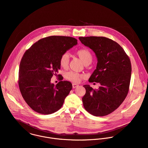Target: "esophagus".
Wrapping results in <instances>:
<instances>
[{"label": "esophagus", "mask_w": 148, "mask_h": 148, "mask_svg": "<svg viewBox=\"0 0 148 148\" xmlns=\"http://www.w3.org/2000/svg\"><path fill=\"white\" fill-rule=\"evenodd\" d=\"M78 86V85L76 84H73V88H77Z\"/></svg>", "instance_id": "esophagus-1"}]
</instances>
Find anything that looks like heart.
Listing matches in <instances>:
<instances>
[{
    "instance_id": "heart-1",
    "label": "heart",
    "mask_w": 148,
    "mask_h": 148,
    "mask_svg": "<svg viewBox=\"0 0 148 148\" xmlns=\"http://www.w3.org/2000/svg\"><path fill=\"white\" fill-rule=\"evenodd\" d=\"M76 55L82 60L83 63L85 65L90 64L92 61V55L90 52L87 49H81L76 52ZM60 65L62 68H66L69 63V56L67 53H64L62 55L59 60ZM66 78L71 82L77 83L80 81V79L84 77V75L79 73L69 71L66 74Z\"/></svg>"
}]
</instances>
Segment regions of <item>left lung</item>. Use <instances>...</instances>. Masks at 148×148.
<instances>
[{"mask_svg":"<svg viewBox=\"0 0 148 148\" xmlns=\"http://www.w3.org/2000/svg\"><path fill=\"white\" fill-rule=\"evenodd\" d=\"M79 39L92 49L97 60L89 82L101 84L96 90L89 85L83 86L86 89L82 99L84 107L95 116H106L120 106L128 94L131 75L130 58L119 43L106 37Z\"/></svg>","mask_w":148,"mask_h":148,"instance_id":"8db88e82","label":"left lung"}]
</instances>
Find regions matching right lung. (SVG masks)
I'll return each mask as SVG.
<instances>
[{"label": "right lung", "instance_id": "right-lung-1", "mask_svg": "<svg viewBox=\"0 0 148 148\" xmlns=\"http://www.w3.org/2000/svg\"><path fill=\"white\" fill-rule=\"evenodd\" d=\"M77 44V40L72 37L48 36L35 42L24 54L19 67L18 85L24 101L33 110L49 114L62 107L72 84L61 81L55 85L51 78L60 69L62 55Z\"/></svg>", "mask_w": 148, "mask_h": 148}]
</instances>
